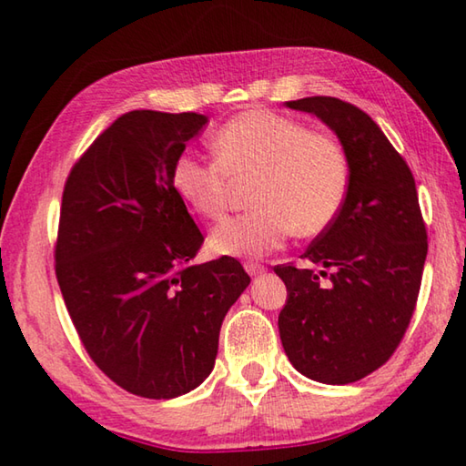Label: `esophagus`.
Returning a JSON list of instances; mask_svg holds the SVG:
<instances>
[{
  "label": "esophagus",
  "mask_w": 466,
  "mask_h": 466,
  "mask_svg": "<svg viewBox=\"0 0 466 466\" xmlns=\"http://www.w3.org/2000/svg\"><path fill=\"white\" fill-rule=\"evenodd\" d=\"M244 269H247V273L252 275V278H257V275L265 273V267L258 265V263H244Z\"/></svg>",
  "instance_id": "34e87169"
}]
</instances>
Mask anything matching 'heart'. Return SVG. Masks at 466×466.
<instances>
[{"mask_svg": "<svg viewBox=\"0 0 466 466\" xmlns=\"http://www.w3.org/2000/svg\"><path fill=\"white\" fill-rule=\"evenodd\" d=\"M216 157L180 152L172 162V187L195 214L218 219L230 203L234 180L255 178L257 209L224 219L209 244L218 255L263 257L291 232L317 236L341 211L350 164L333 136L273 110H248L214 136Z\"/></svg>", "mask_w": 466, "mask_h": 466, "instance_id": "obj_1", "label": "heart"}]
</instances>
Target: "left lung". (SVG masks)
Returning a JSON list of instances; mask_svg holds the SVG:
<instances>
[{
	"instance_id": "obj_1",
	"label": "left lung",
	"mask_w": 466,
	"mask_h": 466,
	"mask_svg": "<svg viewBox=\"0 0 466 466\" xmlns=\"http://www.w3.org/2000/svg\"><path fill=\"white\" fill-rule=\"evenodd\" d=\"M337 133L350 164L341 211L302 258L273 271L288 288L279 337L291 364L325 384L361 380L389 361L411 322L421 288L428 232L405 157L364 110L333 96L286 102Z\"/></svg>"
}]
</instances>
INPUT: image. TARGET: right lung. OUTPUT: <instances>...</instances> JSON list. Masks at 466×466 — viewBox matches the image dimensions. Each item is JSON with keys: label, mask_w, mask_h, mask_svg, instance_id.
<instances>
[{"label": "right lung", "mask_w": 466, "mask_h": 466, "mask_svg": "<svg viewBox=\"0 0 466 466\" xmlns=\"http://www.w3.org/2000/svg\"><path fill=\"white\" fill-rule=\"evenodd\" d=\"M208 123L131 110L74 164L55 275L77 337L110 380L175 399L209 376L226 312L250 283L240 261L193 265L203 234L172 187V162Z\"/></svg>", "instance_id": "obj_1"}]
</instances>
